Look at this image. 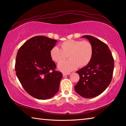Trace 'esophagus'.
Returning <instances> with one entry per match:
<instances>
[{"instance_id":"obj_1","label":"esophagus","mask_w":126,"mask_h":126,"mask_svg":"<svg viewBox=\"0 0 126 126\" xmlns=\"http://www.w3.org/2000/svg\"><path fill=\"white\" fill-rule=\"evenodd\" d=\"M70 74V73H63V76H67V75H68Z\"/></svg>"}]
</instances>
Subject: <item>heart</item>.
Instances as JSON below:
<instances>
[{"label": "heart", "instance_id": "1", "mask_svg": "<svg viewBox=\"0 0 126 126\" xmlns=\"http://www.w3.org/2000/svg\"><path fill=\"white\" fill-rule=\"evenodd\" d=\"M61 48L57 46L52 47L50 51L52 59L60 63L68 56L69 60L60 63L58 69L63 72L75 70L79 65L85 67L91 62L93 56V47L89 41L69 39L61 44Z\"/></svg>", "mask_w": 126, "mask_h": 126}]
</instances>
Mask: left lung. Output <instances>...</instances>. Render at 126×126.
<instances>
[{
    "instance_id": "8db88e82",
    "label": "left lung",
    "mask_w": 126,
    "mask_h": 126,
    "mask_svg": "<svg viewBox=\"0 0 126 126\" xmlns=\"http://www.w3.org/2000/svg\"><path fill=\"white\" fill-rule=\"evenodd\" d=\"M81 37L88 39L92 45L93 56L87 66L76 72L80 80L75 90L84 98H93L109 85L113 74L114 59L108 45L102 41L89 35Z\"/></svg>"
}]
</instances>
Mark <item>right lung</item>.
<instances>
[{"label":"right lung","instance_id":"add662e5","mask_svg":"<svg viewBox=\"0 0 126 126\" xmlns=\"http://www.w3.org/2000/svg\"><path fill=\"white\" fill-rule=\"evenodd\" d=\"M57 40L38 35L22 45L17 53L15 71L26 92L39 99L51 98L59 91L62 74L55 71L50 55Z\"/></svg>","mask_w":126,"mask_h":126}]
</instances>
